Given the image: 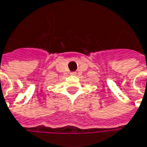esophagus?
Instances as JSON below:
<instances>
[{
	"instance_id": "34e87169",
	"label": "esophagus",
	"mask_w": 147,
	"mask_h": 147,
	"mask_svg": "<svg viewBox=\"0 0 147 147\" xmlns=\"http://www.w3.org/2000/svg\"><path fill=\"white\" fill-rule=\"evenodd\" d=\"M76 72H71V75H73V76H75V75H76Z\"/></svg>"
}]
</instances>
